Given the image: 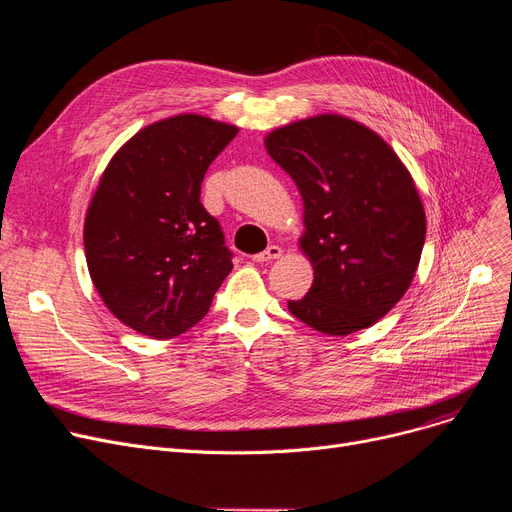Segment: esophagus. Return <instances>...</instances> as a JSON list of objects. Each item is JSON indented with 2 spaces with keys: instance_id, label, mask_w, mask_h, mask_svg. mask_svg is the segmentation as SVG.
<instances>
[{
  "instance_id": "1",
  "label": "esophagus",
  "mask_w": 512,
  "mask_h": 512,
  "mask_svg": "<svg viewBox=\"0 0 512 512\" xmlns=\"http://www.w3.org/2000/svg\"><path fill=\"white\" fill-rule=\"evenodd\" d=\"M280 257H282V249L276 247V245H272V247H267L263 253L253 255V261H257V263H270V261L280 259Z\"/></svg>"
}]
</instances>
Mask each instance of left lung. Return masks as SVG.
Returning <instances> with one entry per match:
<instances>
[{
    "mask_svg": "<svg viewBox=\"0 0 512 512\" xmlns=\"http://www.w3.org/2000/svg\"><path fill=\"white\" fill-rule=\"evenodd\" d=\"M265 149L299 186L301 249L315 274L288 311L330 336L373 326L407 292L423 251L425 211L409 170L380 134L336 114L282 126Z\"/></svg>",
    "mask_w": 512,
    "mask_h": 512,
    "instance_id": "1",
    "label": "left lung"
}]
</instances>
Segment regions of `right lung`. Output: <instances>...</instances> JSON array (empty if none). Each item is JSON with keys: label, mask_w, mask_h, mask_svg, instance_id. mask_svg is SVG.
I'll return each mask as SVG.
<instances>
[{"label": "right lung", "mask_w": 512, "mask_h": 512, "mask_svg": "<svg viewBox=\"0 0 512 512\" xmlns=\"http://www.w3.org/2000/svg\"><path fill=\"white\" fill-rule=\"evenodd\" d=\"M236 132L197 114L155 122L99 180L85 220L89 274L107 309L139 334L166 340L191 330L232 270L222 226L199 197Z\"/></svg>", "instance_id": "right-lung-1"}]
</instances>
